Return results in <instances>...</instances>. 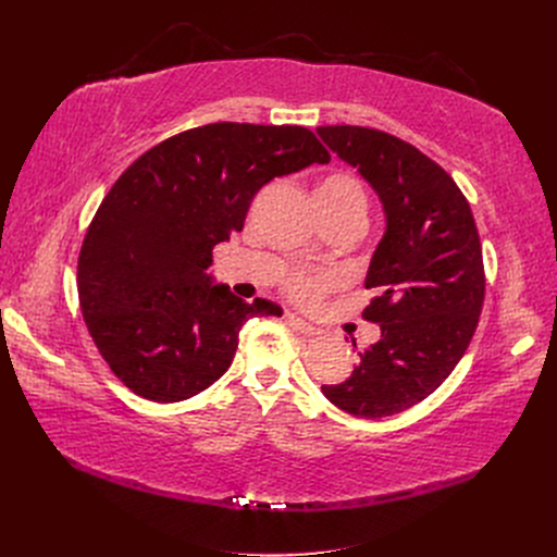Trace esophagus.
<instances>
[{
    "mask_svg": "<svg viewBox=\"0 0 557 557\" xmlns=\"http://www.w3.org/2000/svg\"><path fill=\"white\" fill-rule=\"evenodd\" d=\"M284 320H286L288 327H294V330L300 332V334H307V336H318V334H320L318 327H313L311 323H307L305 318H300V315H296V313H286Z\"/></svg>",
    "mask_w": 557,
    "mask_h": 557,
    "instance_id": "1",
    "label": "esophagus"
}]
</instances>
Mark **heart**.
Segmentation results:
<instances>
[{"label": "heart", "mask_w": 557, "mask_h": 557, "mask_svg": "<svg viewBox=\"0 0 557 557\" xmlns=\"http://www.w3.org/2000/svg\"><path fill=\"white\" fill-rule=\"evenodd\" d=\"M315 208L320 214H359L366 216L368 198L361 183L347 173H332L315 187L313 194ZM336 286L332 273H313V271H294L284 280V290L296 302L311 305L323 298L327 290Z\"/></svg>", "instance_id": "obj_1"}]
</instances>
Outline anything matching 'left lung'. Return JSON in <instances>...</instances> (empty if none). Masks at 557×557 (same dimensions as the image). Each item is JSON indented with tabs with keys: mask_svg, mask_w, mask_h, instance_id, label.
<instances>
[{
	"mask_svg": "<svg viewBox=\"0 0 557 557\" xmlns=\"http://www.w3.org/2000/svg\"><path fill=\"white\" fill-rule=\"evenodd\" d=\"M330 149L379 194L386 232L363 309L382 338L359 355L345 382L325 397L357 418H388L426 399L462 359L485 298L479 230L451 175L395 135L363 126L315 128Z\"/></svg>",
	"mask_w": 557,
	"mask_h": 557,
	"instance_id": "1",
	"label": "left lung"
}]
</instances>
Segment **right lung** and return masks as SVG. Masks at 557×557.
<instances>
[{
	"label": "right lung",
	"mask_w": 557,
	"mask_h": 557,
	"mask_svg": "<svg viewBox=\"0 0 557 557\" xmlns=\"http://www.w3.org/2000/svg\"><path fill=\"white\" fill-rule=\"evenodd\" d=\"M330 153L302 126L219 122L139 156L112 185L78 255V302L103 361L135 395L171 404L210 388L230 368L252 315L212 284V250L242 232L255 194Z\"/></svg>",
	"instance_id": "add662e5"
}]
</instances>
